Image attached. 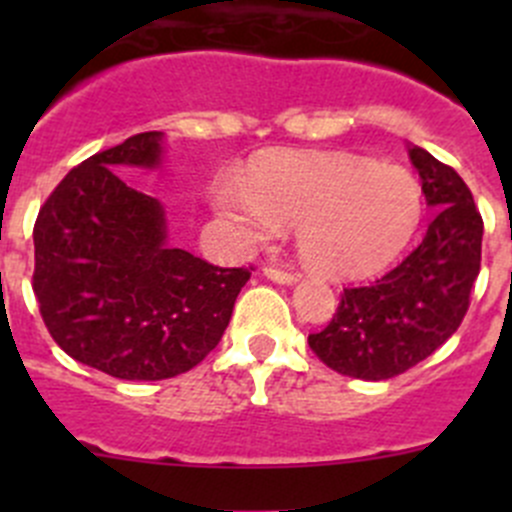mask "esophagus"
I'll return each instance as SVG.
<instances>
[{"instance_id":"esophagus-1","label":"esophagus","mask_w":512,"mask_h":512,"mask_svg":"<svg viewBox=\"0 0 512 512\" xmlns=\"http://www.w3.org/2000/svg\"><path fill=\"white\" fill-rule=\"evenodd\" d=\"M265 277L267 280L277 282V285H294L297 282V275H292V272H285V270H277V267H265Z\"/></svg>"}]
</instances>
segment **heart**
<instances>
[{"instance_id":"1","label":"heart","mask_w":512,"mask_h":512,"mask_svg":"<svg viewBox=\"0 0 512 512\" xmlns=\"http://www.w3.org/2000/svg\"><path fill=\"white\" fill-rule=\"evenodd\" d=\"M213 205L240 245L270 242L294 225L304 265L329 280H361L389 267L423 218V190L409 168L352 153H262L245 183L213 185Z\"/></svg>"}]
</instances>
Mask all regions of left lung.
Returning <instances> with one entry per match:
<instances>
[{
	"label": "left lung",
	"mask_w": 512,
	"mask_h": 512,
	"mask_svg": "<svg viewBox=\"0 0 512 512\" xmlns=\"http://www.w3.org/2000/svg\"><path fill=\"white\" fill-rule=\"evenodd\" d=\"M409 158L436 213L421 245L374 285L344 289L329 327L309 334L312 352L352 379L404 374L448 342L480 272L483 220L468 185L423 148L409 146Z\"/></svg>",
	"instance_id": "obj_1"
}]
</instances>
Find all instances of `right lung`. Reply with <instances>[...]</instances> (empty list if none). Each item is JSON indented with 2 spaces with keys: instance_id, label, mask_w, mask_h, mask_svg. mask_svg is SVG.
<instances>
[{
  "instance_id": "add662e5",
  "label": "right lung",
  "mask_w": 512,
  "mask_h": 512,
  "mask_svg": "<svg viewBox=\"0 0 512 512\" xmlns=\"http://www.w3.org/2000/svg\"><path fill=\"white\" fill-rule=\"evenodd\" d=\"M165 133L96 153L56 185L34 225V294L71 359L126 381L170 379L223 337L250 280L168 242L165 208L118 173L156 170Z\"/></svg>"
}]
</instances>
